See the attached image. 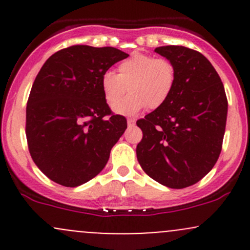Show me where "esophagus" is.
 I'll return each mask as SVG.
<instances>
[{
	"instance_id": "esophagus-1",
	"label": "esophagus",
	"mask_w": 250,
	"mask_h": 250,
	"mask_svg": "<svg viewBox=\"0 0 250 250\" xmlns=\"http://www.w3.org/2000/svg\"><path fill=\"white\" fill-rule=\"evenodd\" d=\"M127 125H128V127H134L135 125V120H133V118H129V120L127 121Z\"/></svg>"
}]
</instances>
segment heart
<instances>
[{
    "instance_id": "1",
    "label": "heart",
    "mask_w": 250,
    "mask_h": 250,
    "mask_svg": "<svg viewBox=\"0 0 250 250\" xmlns=\"http://www.w3.org/2000/svg\"><path fill=\"white\" fill-rule=\"evenodd\" d=\"M103 95L107 104L114 105L128 87L131 94L113 106L122 116H135L146 106H162L173 92L175 67L169 60L148 54L132 55L117 66V74L105 72L102 76Z\"/></svg>"
}]
</instances>
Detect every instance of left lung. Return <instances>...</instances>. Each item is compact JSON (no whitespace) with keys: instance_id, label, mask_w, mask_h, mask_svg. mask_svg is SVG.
<instances>
[{"instance_id":"1","label":"left lung","mask_w":250,"mask_h":250,"mask_svg":"<svg viewBox=\"0 0 250 250\" xmlns=\"http://www.w3.org/2000/svg\"><path fill=\"white\" fill-rule=\"evenodd\" d=\"M156 53L175 67V84L162 106L137 121L143 139L139 165L170 188L198 183L218 161L228 118V99L218 72L197 50L163 46Z\"/></svg>"}]
</instances>
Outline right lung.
I'll return each instance as SVG.
<instances>
[{"instance_id":"add662e5","label":"right lung","mask_w":250,"mask_h":250,"mask_svg":"<svg viewBox=\"0 0 250 250\" xmlns=\"http://www.w3.org/2000/svg\"><path fill=\"white\" fill-rule=\"evenodd\" d=\"M129 55L113 47L71 46L54 53L37 74L26 106V139L35 165L66 188L104 169L127 120L111 112L102 76Z\"/></svg>"}]
</instances>
